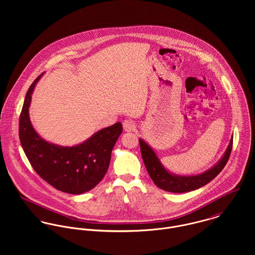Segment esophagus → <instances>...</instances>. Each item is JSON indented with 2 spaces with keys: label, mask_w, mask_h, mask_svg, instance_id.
<instances>
[{
  "label": "esophagus",
  "mask_w": 255,
  "mask_h": 255,
  "mask_svg": "<svg viewBox=\"0 0 255 255\" xmlns=\"http://www.w3.org/2000/svg\"><path fill=\"white\" fill-rule=\"evenodd\" d=\"M123 127H124V129L126 131H131V130H134L136 126L135 124L131 121V120H125L123 122Z\"/></svg>",
  "instance_id": "esophagus-1"
}]
</instances>
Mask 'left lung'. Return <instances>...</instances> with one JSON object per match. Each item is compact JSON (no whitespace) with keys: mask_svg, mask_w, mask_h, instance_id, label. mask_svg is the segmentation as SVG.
I'll list each match as a JSON object with an SVG mask.
<instances>
[{"mask_svg":"<svg viewBox=\"0 0 255 255\" xmlns=\"http://www.w3.org/2000/svg\"><path fill=\"white\" fill-rule=\"evenodd\" d=\"M139 145L146 170L154 183L163 190L175 193H182L197 189L211 182L218 176L230 158L233 149V137L231 138L230 144L225 152V155L213 168L200 175L190 177L177 176L169 173L162 166L161 162L159 161L158 157L150 146L142 139H139Z\"/></svg>","mask_w":255,"mask_h":255,"instance_id":"1","label":"left lung"}]
</instances>
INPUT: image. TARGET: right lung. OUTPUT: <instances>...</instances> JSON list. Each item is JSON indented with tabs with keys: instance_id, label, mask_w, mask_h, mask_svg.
<instances>
[{
	"instance_id": "add662e5",
	"label": "right lung",
	"mask_w": 255,
	"mask_h": 255,
	"mask_svg": "<svg viewBox=\"0 0 255 255\" xmlns=\"http://www.w3.org/2000/svg\"><path fill=\"white\" fill-rule=\"evenodd\" d=\"M41 75L30 85L19 116L20 143L32 168L45 182L63 192L81 194L92 189L104 178L113 147L123 132V126L119 122L73 147L45 141L34 130L28 115L31 94Z\"/></svg>"
}]
</instances>
